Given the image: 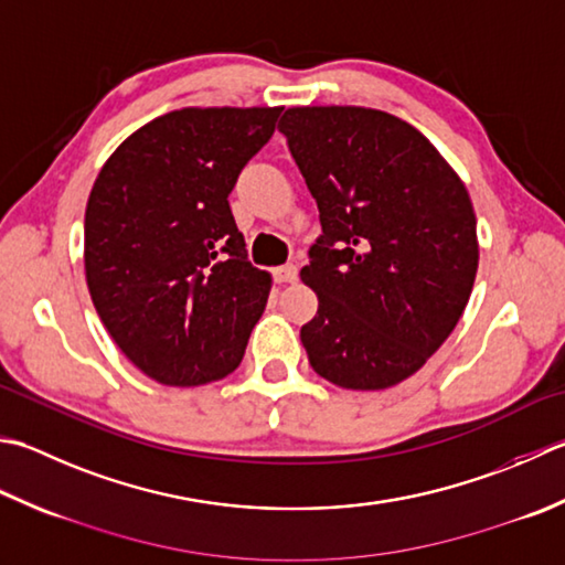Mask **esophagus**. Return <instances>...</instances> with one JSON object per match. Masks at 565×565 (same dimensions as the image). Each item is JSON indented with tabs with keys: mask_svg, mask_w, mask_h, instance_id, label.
Masks as SVG:
<instances>
[{
	"mask_svg": "<svg viewBox=\"0 0 565 565\" xmlns=\"http://www.w3.org/2000/svg\"><path fill=\"white\" fill-rule=\"evenodd\" d=\"M296 267L294 264H284V267H276L274 269V279L279 281V284H291V281H296Z\"/></svg>",
	"mask_w": 565,
	"mask_h": 565,
	"instance_id": "1",
	"label": "esophagus"
}]
</instances>
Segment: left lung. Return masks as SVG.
<instances>
[{"instance_id":"1","label":"left lung","mask_w":565,"mask_h":565,"mask_svg":"<svg viewBox=\"0 0 565 565\" xmlns=\"http://www.w3.org/2000/svg\"><path fill=\"white\" fill-rule=\"evenodd\" d=\"M323 235L301 281L308 362L342 390L412 377L466 311L478 220L466 183L408 121L372 107H289L279 121Z\"/></svg>"}]
</instances>
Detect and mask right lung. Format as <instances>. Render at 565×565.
<instances>
[{
    "label": "right lung",
    "mask_w": 565,
    "mask_h": 565,
    "mask_svg": "<svg viewBox=\"0 0 565 565\" xmlns=\"http://www.w3.org/2000/svg\"><path fill=\"white\" fill-rule=\"evenodd\" d=\"M281 107H183L105 161L85 207V279L129 362L166 386L237 370L271 274L252 267L227 195Z\"/></svg>",
    "instance_id": "1"
}]
</instances>
